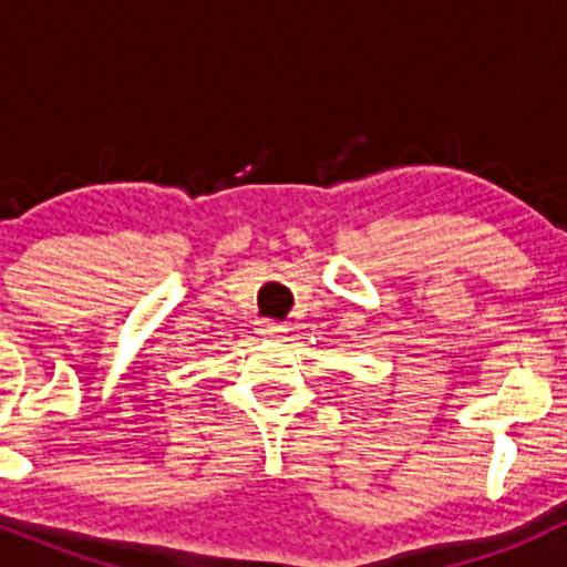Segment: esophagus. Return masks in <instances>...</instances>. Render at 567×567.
I'll use <instances>...</instances> for the list:
<instances>
[{"label": "esophagus", "mask_w": 567, "mask_h": 567, "mask_svg": "<svg viewBox=\"0 0 567 567\" xmlns=\"http://www.w3.org/2000/svg\"><path fill=\"white\" fill-rule=\"evenodd\" d=\"M282 333H288V324H282V322H266V324H261V336L264 338H277V336H282Z\"/></svg>", "instance_id": "esophagus-1"}]
</instances>
